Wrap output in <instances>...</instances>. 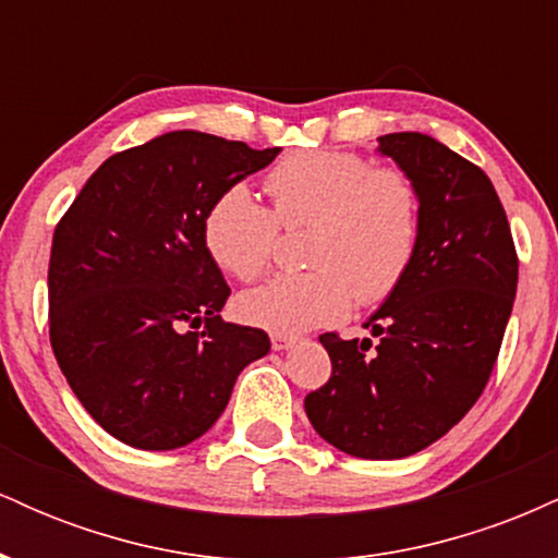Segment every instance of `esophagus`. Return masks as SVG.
<instances>
[{"instance_id":"esophagus-1","label":"esophagus","mask_w":558,"mask_h":558,"mask_svg":"<svg viewBox=\"0 0 558 558\" xmlns=\"http://www.w3.org/2000/svg\"><path fill=\"white\" fill-rule=\"evenodd\" d=\"M270 341H272V349L275 351H286V349H291V345L296 343L299 338L296 336H288V332H272Z\"/></svg>"}]
</instances>
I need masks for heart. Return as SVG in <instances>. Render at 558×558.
Wrapping results in <instances>:
<instances>
[{
    "label": "heart",
    "mask_w": 558,
    "mask_h": 558,
    "mask_svg": "<svg viewBox=\"0 0 558 558\" xmlns=\"http://www.w3.org/2000/svg\"><path fill=\"white\" fill-rule=\"evenodd\" d=\"M272 209L233 185L204 215V246L220 270L239 280L267 272L280 228L306 235V265L241 293L243 323L272 332H301L341 319L351 301L388 299L412 267L420 246L422 204L412 175L373 168L351 151H301L267 172Z\"/></svg>",
    "instance_id": "heart-1"
}]
</instances>
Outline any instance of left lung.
<instances>
[{
    "mask_svg": "<svg viewBox=\"0 0 558 558\" xmlns=\"http://www.w3.org/2000/svg\"><path fill=\"white\" fill-rule=\"evenodd\" d=\"M377 151L412 175L422 228L412 267L364 328L325 332L332 373L304 399L312 427L360 459H403L475 407L517 293L509 220L490 178L425 133H388Z\"/></svg>",
    "mask_w": 558,
    "mask_h": 558,
    "instance_id": "1",
    "label": "left lung"
}]
</instances>
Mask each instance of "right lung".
<instances>
[{
    "label": "right lung",
    "instance_id": "right-lung-1",
    "mask_svg": "<svg viewBox=\"0 0 558 558\" xmlns=\"http://www.w3.org/2000/svg\"><path fill=\"white\" fill-rule=\"evenodd\" d=\"M278 151L165 133L105 159L57 222L49 341L83 409L123 444L202 438L241 369L270 351L265 330L220 317L230 288L202 228L215 198Z\"/></svg>",
    "mask_w": 558,
    "mask_h": 558
}]
</instances>
